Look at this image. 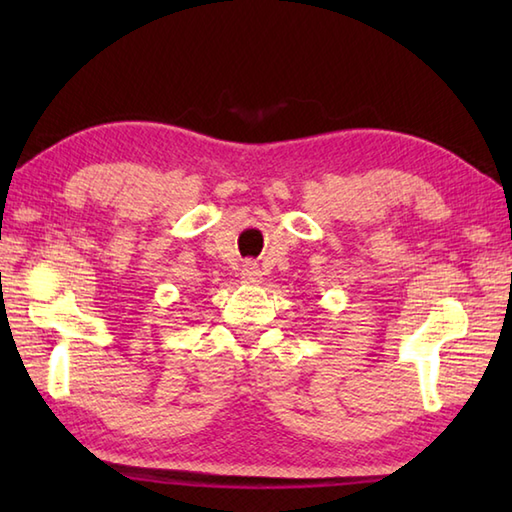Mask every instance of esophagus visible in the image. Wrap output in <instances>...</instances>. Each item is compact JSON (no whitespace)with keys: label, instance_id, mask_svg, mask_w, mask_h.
<instances>
[{"label":"esophagus","instance_id":"34e87169","mask_svg":"<svg viewBox=\"0 0 512 512\" xmlns=\"http://www.w3.org/2000/svg\"><path fill=\"white\" fill-rule=\"evenodd\" d=\"M242 279L248 281V284H257V281L262 279V270H259L257 264L248 262V264H244V268H242Z\"/></svg>","mask_w":512,"mask_h":512}]
</instances>
